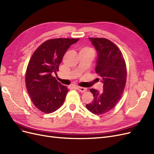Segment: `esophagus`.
<instances>
[{
    "label": "esophagus",
    "instance_id": "esophagus-1",
    "mask_svg": "<svg viewBox=\"0 0 154 154\" xmlns=\"http://www.w3.org/2000/svg\"><path fill=\"white\" fill-rule=\"evenodd\" d=\"M76 88H77V89H78L79 91H80V92H85L87 91V88H85V87H77Z\"/></svg>",
    "mask_w": 154,
    "mask_h": 154
}]
</instances>
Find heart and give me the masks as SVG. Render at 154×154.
<instances>
[{
    "label": "heart",
    "mask_w": 154,
    "mask_h": 154,
    "mask_svg": "<svg viewBox=\"0 0 154 154\" xmlns=\"http://www.w3.org/2000/svg\"><path fill=\"white\" fill-rule=\"evenodd\" d=\"M80 51H84V52H88V53H93L92 50L89 48H84L82 49Z\"/></svg>",
    "instance_id": "b5f03b06"
}]
</instances>
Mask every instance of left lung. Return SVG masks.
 I'll return each instance as SVG.
<instances>
[{"label": "left lung", "mask_w": 154, "mask_h": 154, "mask_svg": "<svg viewBox=\"0 0 154 154\" xmlns=\"http://www.w3.org/2000/svg\"><path fill=\"white\" fill-rule=\"evenodd\" d=\"M88 39L97 51L95 71L103 83V90L91 88L94 100L86 107L92 113L101 115L112 109L120 100L127 80V69L122 52L113 42L106 38Z\"/></svg>", "instance_id": "8db88e82"}]
</instances>
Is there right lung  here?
<instances>
[{
  "instance_id": "add662e5",
  "label": "right lung",
  "mask_w": 154,
  "mask_h": 154,
  "mask_svg": "<svg viewBox=\"0 0 154 154\" xmlns=\"http://www.w3.org/2000/svg\"><path fill=\"white\" fill-rule=\"evenodd\" d=\"M78 40H48L36 49L29 60L26 74V88L35 106L44 113H52L63 103L68 89L53 74L58 71L67 50Z\"/></svg>"
}]
</instances>
